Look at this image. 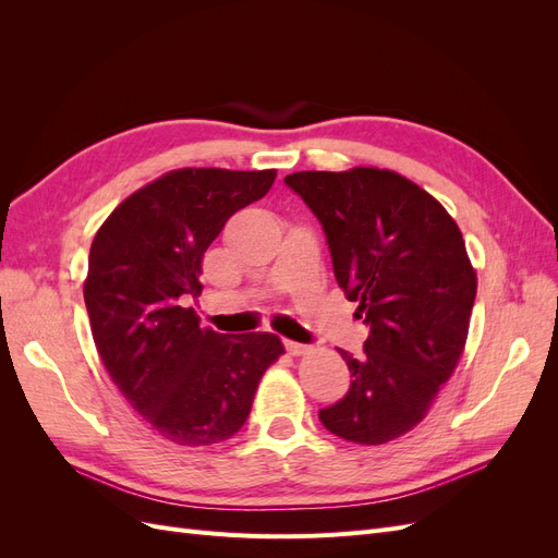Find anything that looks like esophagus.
I'll use <instances>...</instances> for the list:
<instances>
[{
    "label": "esophagus",
    "mask_w": 558,
    "mask_h": 558,
    "mask_svg": "<svg viewBox=\"0 0 558 558\" xmlns=\"http://www.w3.org/2000/svg\"><path fill=\"white\" fill-rule=\"evenodd\" d=\"M283 347H286V351L291 353V356H302V353L310 351L307 344H300V342H293V340H286Z\"/></svg>",
    "instance_id": "esophagus-1"
}]
</instances>
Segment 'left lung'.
Returning <instances> with one entry per match:
<instances>
[{
	"label": "left lung",
	"mask_w": 558,
	"mask_h": 558,
	"mask_svg": "<svg viewBox=\"0 0 558 558\" xmlns=\"http://www.w3.org/2000/svg\"><path fill=\"white\" fill-rule=\"evenodd\" d=\"M324 226L335 279L369 328L342 400L320 410L330 433L384 445L426 416L459 363L477 275L447 209L391 170L295 172L283 179Z\"/></svg>",
	"instance_id": "left-lung-1"
}]
</instances>
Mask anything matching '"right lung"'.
Here are the masks:
<instances>
[{
  "label": "right lung",
  "instance_id": "add662e5",
  "mask_svg": "<svg viewBox=\"0 0 558 558\" xmlns=\"http://www.w3.org/2000/svg\"><path fill=\"white\" fill-rule=\"evenodd\" d=\"M275 170L185 167L118 205L97 230L83 298L111 381L165 440L207 447L238 433L283 344L272 332L202 328V258L228 218L260 199Z\"/></svg>",
  "mask_w": 558,
  "mask_h": 558
}]
</instances>
